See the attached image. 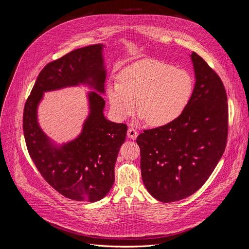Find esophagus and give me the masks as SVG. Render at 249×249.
<instances>
[{"label": "esophagus", "instance_id": "obj_1", "mask_svg": "<svg viewBox=\"0 0 249 249\" xmlns=\"http://www.w3.org/2000/svg\"><path fill=\"white\" fill-rule=\"evenodd\" d=\"M127 137L129 139L135 140L138 137V132L135 129H133V128H129L128 131H127Z\"/></svg>", "mask_w": 249, "mask_h": 249}]
</instances>
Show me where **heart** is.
<instances>
[{
	"instance_id": "heart-1",
	"label": "heart",
	"mask_w": 249,
	"mask_h": 249,
	"mask_svg": "<svg viewBox=\"0 0 249 249\" xmlns=\"http://www.w3.org/2000/svg\"><path fill=\"white\" fill-rule=\"evenodd\" d=\"M194 93V81L184 69L157 59H144L123 68L118 82L107 86L114 116L130 117L137 109L150 126H164L185 111Z\"/></svg>"
}]
</instances>
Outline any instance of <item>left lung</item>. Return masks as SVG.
Listing matches in <instances>:
<instances>
[{
  "mask_svg": "<svg viewBox=\"0 0 249 249\" xmlns=\"http://www.w3.org/2000/svg\"><path fill=\"white\" fill-rule=\"evenodd\" d=\"M196 83L190 104L173 122L137 138L142 179L161 202L184 199L198 191L221 159L228 137V104L217 73L195 52Z\"/></svg>",
  "mask_w": 249,
  "mask_h": 249,
  "instance_id": "8db88e82",
  "label": "left lung"
}]
</instances>
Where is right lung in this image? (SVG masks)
Here are the masks:
<instances>
[{"mask_svg": "<svg viewBox=\"0 0 249 249\" xmlns=\"http://www.w3.org/2000/svg\"><path fill=\"white\" fill-rule=\"evenodd\" d=\"M103 44L70 52L48 63L40 72L23 112V131L28 152L43 178L65 197L96 202L114 183V166L126 139L127 125L105 117L107 69ZM84 85L89 92V114L81 133L61 145L50 139L37 122V107L43 93Z\"/></svg>", "mask_w": 249, "mask_h": 249, "instance_id": "1", "label": "right lung"}]
</instances>
